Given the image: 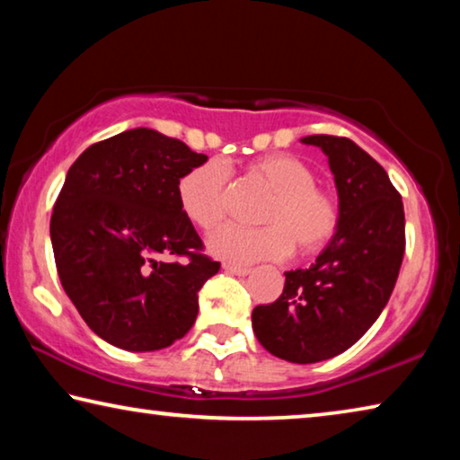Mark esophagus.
Wrapping results in <instances>:
<instances>
[{"mask_svg":"<svg viewBox=\"0 0 460 460\" xmlns=\"http://www.w3.org/2000/svg\"><path fill=\"white\" fill-rule=\"evenodd\" d=\"M223 270L227 271V274L239 276V278H245V276L252 274V268H241V266H233V263H223Z\"/></svg>","mask_w":460,"mask_h":460,"instance_id":"esophagus-1","label":"esophagus"}]
</instances>
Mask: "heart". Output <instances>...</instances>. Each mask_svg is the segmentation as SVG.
Returning <instances> with one entry per match:
<instances>
[{
    "mask_svg": "<svg viewBox=\"0 0 460 460\" xmlns=\"http://www.w3.org/2000/svg\"><path fill=\"white\" fill-rule=\"evenodd\" d=\"M249 174L271 190L260 213V223L266 225H225L208 237V253L247 266L282 260L294 245L310 255L329 243L339 227V205L331 192L316 186V176L306 162L290 154H270L252 162ZM176 192L186 219L211 231L227 215L229 166L219 158L202 162L178 181Z\"/></svg>",
    "mask_w": 460,
    "mask_h": 460,
    "instance_id": "heart-1",
    "label": "heart"
}]
</instances>
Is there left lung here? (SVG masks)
Returning <instances> with one entry per match:
<instances>
[{"instance_id": "1", "label": "left lung", "mask_w": 460, "mask_h": 460, "mask_svg": "<svg viewBox=\"0 0 460 460\" xmlns=\"http://www.w3.org/2000/svg\"><path fill=\"white\" fill-rule=\"evenodd\" d=\"M329 158L339 194V227L308 270L286 271L276 302L255 306L261 347L290 363H318L353 347L394 292L406 249L400 192L349 137L306 136Z\"/></svg>"}]
</instances>
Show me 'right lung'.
I'll return each instance as SVG.
<instances>
[{"label":"right lung","mask_w":460,"mask_h":460,"mask_svg":"<svg viewBox=\"0 0 460 460\" xmlns=\"http://www.w3.org/2000/svg\"><path fill=\"white\" fill-rule=\"evenodd\" d=\"M208 158L181 139L134 128L87 147L68 168L50 239L60 284L89 329L123 351H160L199 314V290L221 263L199 233L178 181ZM186 254L189 262L162 257Z\"/></svg>","instance_id":"1"}]
</instances>
